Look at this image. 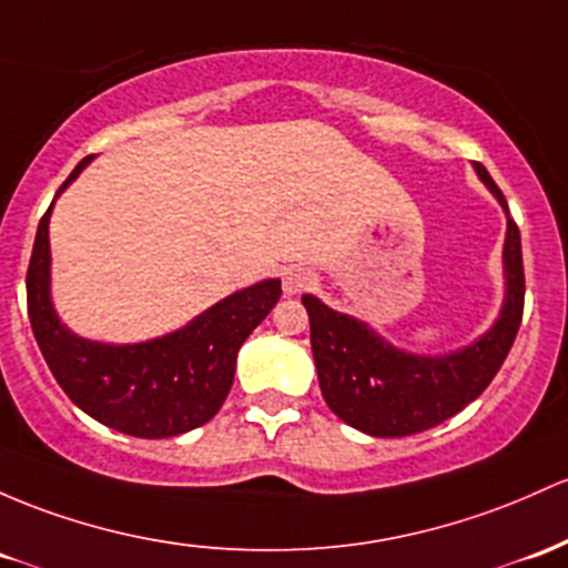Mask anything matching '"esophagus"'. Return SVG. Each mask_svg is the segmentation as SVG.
<instances>
[{"label":"esophagus","instance_id":"1","mask_svg":"<svg viewBox=\"0 0 568 568\" xmlns=\"http://www.w3.org/2000/svg\"><path fill=\"white\" fill-rule=\"evenodd\" d=\"M315 285V277L307 270H288L283 274V294L298 296Z\"/></svg>","mask_w":568,"mask_h":568}]
</instances>
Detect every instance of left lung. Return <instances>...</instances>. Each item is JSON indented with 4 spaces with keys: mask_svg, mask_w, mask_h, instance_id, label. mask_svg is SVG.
Listing matches in <instances>:
<instances>
[{
    "mask_svg": "<svg viewBox=\"0 0 568 568\" xmlns=\"http://www.w3.org/2000/svg\"><path fill=\"white\" fill-rule=\"evenodd\" d=\"M488 191L507 213L504 240V291L496 323L471 345L445 355H417L394 347L369 323L326 307L304 294L310 315L321 394L334 415L369 436H409L439 426L483 394L501 369L523 321V251L507 199L483 164H475Z\"/></svg>",
    "mask_w": 568,
    "mask_h": 568,
    "instance_id": "1",
    "label": "left lung"
}]
</instances>
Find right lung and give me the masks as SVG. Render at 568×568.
<instances>
[{
	"mask_svg": "<svg viewBox=\"0 0 568 568\" xmlns=\"http://www.w3.org/2000/svg\"><path fill=\"white\" fill-rule=\"evenodd\" d=\"M80 161L59 193L83 172ZM55 193V196H59ZM55 202V199H53ZM51 210L37 226L27 272L31 332L64 394L93 420L142 439L199 428L226 402L242 342L277 304L280 280L226 296L189 326L136 345H104L72 334L51 302Z\"/></svg>",
	"mask_w": 568,
	"mask_h": 568,
	"instance_id": "right-lung-1",
	"label": "right lung"
}]
</instances>
